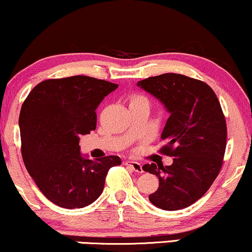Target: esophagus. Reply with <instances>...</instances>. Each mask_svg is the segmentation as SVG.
<instances>
[{
  "instance_id": "obj_1",
  "label": "esophagus",
  "mask_w": 252,
  "mask_h": 252,
  "mask_svg": "<svg viewBox=\"0 0 252 252\" xmlns=\"http://www.w3.org/2000/svg\"><path fill=\"white\" fill-rule=\"evenodd\" d=\"M126 165H129L130 167L132 168L133 171L137 172V173H142L143 172V167H142V164H139L138 161H132V160H126Z\"/></svg>"
}]
</instances>
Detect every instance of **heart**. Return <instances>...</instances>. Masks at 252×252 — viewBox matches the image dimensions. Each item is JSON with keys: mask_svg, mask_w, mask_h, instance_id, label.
<instances>
[{"mask_svg": "<svg viewBox=\"0 0 252 252\" xmlns=\"http://www.w3.org/2000/svg\"><path fill=\"white\" fill-rule=\"evenodd\" d=\"M135 98H144V97H142V96H137V97H135Z\"/></svg>", "mask_w": 252, "mask_h": 252, "instance_id": "1", "label": "heart"}]
</instances>
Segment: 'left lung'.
I'll list each match as a JSON object with an SVG mask.
<instances>
[{
	"label": "left lung",
	"instance_id": "1",
	"mask_svg": "<svg viewBox=\"0 0 252 252\" xmlns=\"http://www.w3.org/2000/svg\"><path fill=\"white\" fill-rule=\"evenodd\" d=\"M137 86L170 114L160 138L166 142L161 151L174 157L173 163L143 166L159 179L149 200L164 211L186 208L209 189L223 163L227 126L221 106L208 85L177 73L151 76Z\"/></svg>",
	"mask_w": 252,
	"mask_h": 252
}]
</instances>
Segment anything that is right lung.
Listing matches in <instances>:
<instances>
[{"instance_id": "1", "label": "right lung", "mask_w": 252, "mask_h": 252, "mask_svg": "<svg viewBox=\"0 0 252 252\" xmlns=\"http://www.w3.org/2000/svg\"><path fill=\"white\" fill-rule=\"evenodd\" d=\"M119 85L85 75L38 84L20 114L22 157L41 193L63 208H82L102 193L117 156L92 160L80 152L81 135L96 128V108Z\"/></svg>"}]
</instances>
